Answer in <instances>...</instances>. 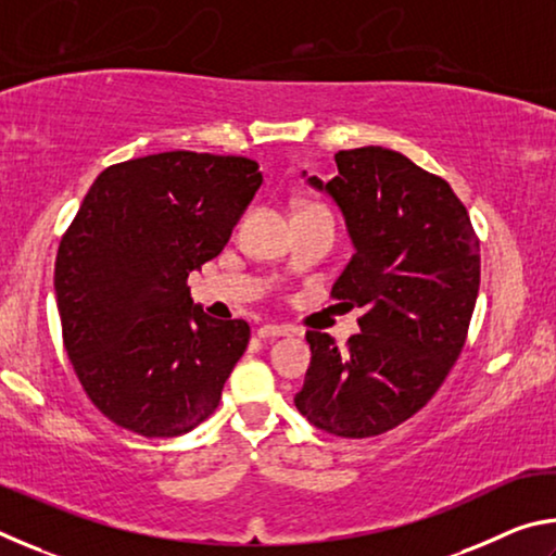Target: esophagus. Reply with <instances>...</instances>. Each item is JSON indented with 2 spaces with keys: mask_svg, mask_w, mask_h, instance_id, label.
<instances>
[{
  "mask_svg": "<svg viewBox=\"0 0 556 556\" xmlns=\"http://www.w3.org/2000/svg\"><path fill=\"white\" fill-rule=\"evenodd\" d=\"M291 328L289 326H277V324H265L257 328V336L262 341H269V338H279V336H289Z\"/></svg>",
  "mask_w": 556,
  "mask_h": 556,
  "instance_id": "34e87169",
  "label": "esophagus"
}]
</instances>
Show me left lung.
<instances>
[{
	"label": "left lung",
	"instance_id": "8db88e82",
	"mask_svg": "<svg viewBox=\"0 0 556 556\" xmlns=\"http://www.w3.org/2000/svg\"><path fill=\"white\" fill-rule=\"evenodd\" d=\"M336 166L326 184L301 176L338 205L355 250L331 294L365 314L348 351L306 331L312 365L294 404L328 434L365 439L407 421L446 380L473 316L481 255L444 178L384 147L338 152Z\"/></svg>",
	"mask_w": 556,
	"mask_h": 556
}]
</instances>
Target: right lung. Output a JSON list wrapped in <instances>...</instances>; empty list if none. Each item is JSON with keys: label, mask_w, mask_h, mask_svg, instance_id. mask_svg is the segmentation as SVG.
<instances>
[{"label": "right lung", "mask_w": 556, "mask_h": 556, "mask_svg": "<svg viewBox=\"0 0 556 556\" xmlns=\"http://www.w3.org/2000/svg\"><path fill=\"white\" fill-rule=\"evenodd\" d=\"M260 186L252 159L195 152L129 159L92 181L53 285L73 370L117 427L181 437L218 407L250 326L205 314L186 279L220 255Z\"/></svg>", "instance_id": "obj_1"}]
</instances>
